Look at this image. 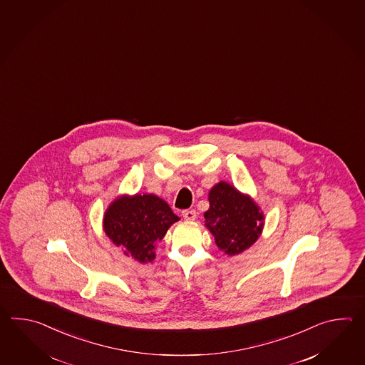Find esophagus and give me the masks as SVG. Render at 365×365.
Returning a JSON list of instances; mask_svg holds the SVG:
<instances>
[{
	"mask_svg": "<svg viewBox=\"0 0 365 365\" xmlns=\"http://www.w3.org/2000/svg\"><path fill=\"white\" fill-rule=\"evenodd\" d=\"M182 217L185 220H194L197 217V214L194 210H184L182 211Z\"/></svg>",
	"mask_w": 365,
	"mask_h": 365,
	"instance_id": "34e87169",
	"label": "esophagus"
}]
</instances>
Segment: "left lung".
<instances>
[{
  "mask_svg": "<svg viewBox=\"0 0 365 365\" xmlns=\"http://www.w3.org/2000/svg\"><path fill=\"white\" fill-rule=\"evenodd\" d=\"M205 225L215 237L217 248L235 256L252 247L264 228V214L247 194L225 181L212 186Z\"/></svg>",
  "mask_w": 365,
  "mask_h": 365,
  "instance_id": "obj_1",
  "label": "left lung"
}]
</instances>
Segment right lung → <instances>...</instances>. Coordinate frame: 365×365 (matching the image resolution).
<instances>
[{
    "instance_id": "1",
    "label": "right lung",
    "mask_w": 365,
    "mask_h": 365,
    "mask_svg": "<svg viewBox=\"0 0 365 365\" xmlns=\"http://www.w3.org/2000/svg\"><path fill=\"white\" fill-rule=\"evenodd\" d=\"M179 219L158 195H121L106 210L103 228L115 245L124 249L125 256L146 264L155 258L156 242Z\"/></svg>"
}]
</instances>
